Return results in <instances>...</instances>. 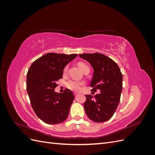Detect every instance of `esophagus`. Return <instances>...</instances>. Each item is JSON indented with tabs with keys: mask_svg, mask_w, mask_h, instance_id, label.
Returning a JSON list of instances; mask_svg holds the SVG:
<instances>
[{
	"mask_svg": "<svg viewBox=\"0 0 155 155\" xmlns=\"http://www.w3.org/2000/svg\"><path fill=\"white\" fill-rule=\"evenodd\" d=\"M74 94L75 97H77V96H78L79 94H78V93H77V92H74Z\"/></svg>",
	"mask_w": 155,
	"mask_h": 155,
	"instance_id": "obj_1",
	"label": "esophagus"
}]
</instances>
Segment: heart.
Here are the masks:
<instances>
[{"mask_svg": "<svg viewBox=\"0 0 155 155\" xmlns=\"http://www.w3.org/2000/svg\"><path fill=\"white\" fill-rule=\"evenodd\" d=\"M78 67L80 68V69L82 70L83 72H84V70L89 68L87 65L82 62H80L78 63ZM68 66H66L64 68V72H66L68 70ZM83 85V83L81 81H78L76 80H70L67 82V87L70 89V90L75 91V92H78L81 88V86Z\"/></svg>", "mask_w": 155, "mask_h": 155, "instance_id": "1", "label": "heart"}]
</instances>
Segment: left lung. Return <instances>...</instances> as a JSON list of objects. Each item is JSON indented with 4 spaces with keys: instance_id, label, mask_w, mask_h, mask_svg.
<instances>
[{
    "instance_id": "left-lung-1",
    "label": "left lung",
    "mask_w": 155,
    "mask_h": 155,
    "mask_svg": "<svg viewBox=\"0 0 155 155\" xmlns=\"http://www.w3.org/2000/svg\"><path fill=\"white\" fill-rule=\"evenodd\" d=\"M79 56L90 63L94 70L92 91H100L94 96H85L84 109L89 119L95 122H104L112 118L119 104L122 91V74L118 64L105 55L83 54Z\"/></svg>"
}]
</instances>
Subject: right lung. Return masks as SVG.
Returning a JSON list of instances; mask_svg holds the SVG:
<instances>
[{"label":"right lung","instance_id":"obj_1","mask_svg":"<svg viewBox=\"0 0 155 155\" xmlns=\"http://www.w3.org/2000/svg\"><path fill=\"white\" fill-rule=\"evenodd\" d=\"M78 56L48 53L35 60L27 73L26 88L35 113L45 123L58 124L67 118L74 99L72 92L58 93L56 82L63 78L65 66Z\"/></svg>","mask_w":155,"mask_h":155}]
</instances>
